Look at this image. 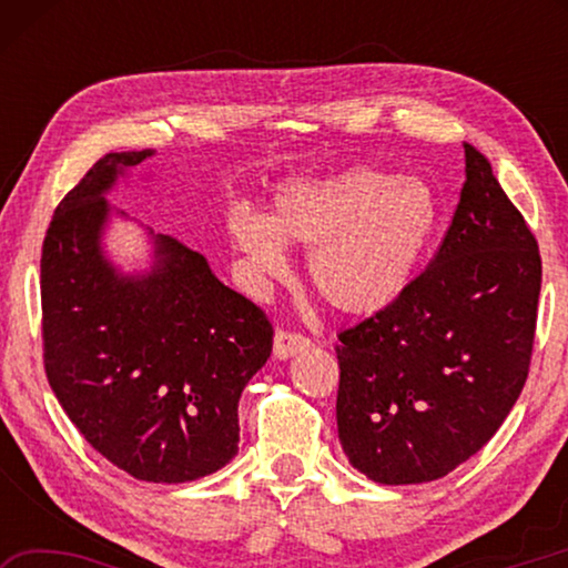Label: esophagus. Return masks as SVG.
<instances>
[{
	"label": "esophagus",
	"instance_id": "obj_1",
	"mask_svg": "<svg viewBox=\"0 0 568 568\" xmlns=\"http://www.w3.org/2000/svg\"><path fill=\"white\" fill-rule=\"evenodd\" d=\"M311 341L301 333L293 331H275V341H273V355L277 361H287L295 353H303Z\"/></svg>",
	"mask_w": 568,
	"mask_h": 568
}]
</instances>
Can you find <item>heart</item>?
Returning <instances> with one entry per match:
<instances>
[{
  "label": "heart",
  "mask_w": 568,
  "mask_h": 568,
  "mask_svg": "<svg viewBox=\"0 0 568 568\" xmlns=\"http://www.w3.org/2000/svg\"><path fill=\"white\" fill-rule=\"evenodd\" d=\"M440 227L436 192L416 178L353 168L275 192L267 217L237 213L230 233L257 273L283 277L287 245L311 247L307 275L325 305L373 315L410 285Z\"/></svg>",
  "instance_id": "heart-1"
}]
</instances>
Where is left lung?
I'll return each mask as SVG.
<instances>
[{
    "label": "left lung",
    "instance_id": "1",
    "mask_svg": "<svg viewBox=\"0 0 568 568\" xmlns=\"http://www.w3.org/2000/svg\"><path fill=\"white\" fill-rule=\"evenodd\" d=\"M450 227L398 301L338 335L335 418L376 484L450 474L501 428L528 376L541 255L474 145Z\"/></svg>",
    "mask_w": 568,
    "mask_h": 568
}]
</instances>
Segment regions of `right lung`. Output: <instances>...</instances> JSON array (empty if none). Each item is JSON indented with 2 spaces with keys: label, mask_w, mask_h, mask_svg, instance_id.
<instances>
[{
  "label": "right lung",
  "mask_w": 568,
  "mask_h": 568,
  "mask_svg": "<svg viewBox=\"0 0 568 568\" xmlns=\"http://www.w3.org/2000/svg\"><path fill=\"white\" fill-rule=\"evenodd\" d=\"M155 155L110 152L54 210L42 245L44 371L84 440L130 476L187 484L237 454V403L273 351V325L195 250L148 230L152 263L104 250L108 192Z\"/></svg>",
  "instance_id": "right-lung-1"
}]
</instances>
